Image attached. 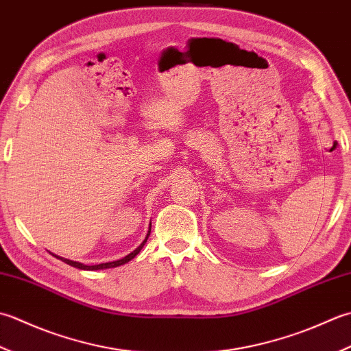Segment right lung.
Masks as SVG:
<instances>
[{"instance_id": "right-lung-1", "label": "right lung", "mask_w": 351, "mask_h": 351, "mask_svg": "<svg viewBox=\"0 0 351 351\" xmlns=\"http://www.w3.org/2000/svg\"><path fill=\"white\" fill-rule=\"evenodd\" d=\"M149 227H152V224H149ZM149 232H152V228H149V230H148V233H147V238H145L144 241H142V244H141L138 248H136V250H133V252H132L130 254H127L125 257H123V259H119V261L106 262V263H98V265H84V263H80V262H74V261H69V259H65V257H60V256H56V254H53V256H56L57 259H60L62 262H65V263H68V265L74 267V268H78V269L95 271V269H107V268H115V267H119V265H124V263H127L128 261H132L136 254H139V252H141V250H142V247L145 245V242H147L148 236H149Z\"/></svg>"}]
</instances>
